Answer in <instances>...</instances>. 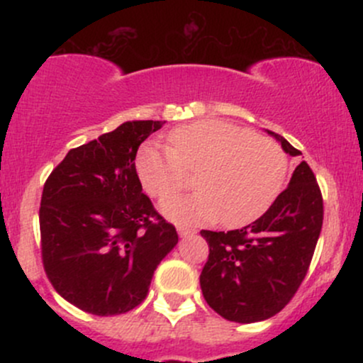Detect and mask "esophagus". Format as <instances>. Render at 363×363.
Listing matches in <instances>:
<instances>
[{"label":"esophagus","instance_id":"obj_1","mask_svg":"<svg viewBox=\"0 0 363 363\" xmlns=\"http://www.w3.org/2000/svg\"><path fill=\"white\" fill-rule=\"evenodd\" d=\"M177 232H179V235H181V237H187V235L194 234V228H187V227H184V225H179Z\"/></svg>","mask_w":363,"mask_h":363}]
</instances>
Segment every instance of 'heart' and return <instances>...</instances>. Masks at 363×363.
Segmentation results:
<instances>
[{
  "label": "heart",
  "instance_id": "b5f03b06",
  "mask_svg": "<svg viewBox=\"0 0 363 363\" xmlns=\"http://www.w3.org/2000/svg\"><path fill=\"white\" fill-rule=\"evenodd\" d=\"M169 148L145 145L136 157L141 184L153 198H167L196 174L193 194L174 196L162 211L182 225L222 216L230 227L251 223L281 193L289 158L268 136L222 119H199L169 133Z\"/></svg>",
  "mask_w": 363,
  "mask_h": 363
}]
</instances>
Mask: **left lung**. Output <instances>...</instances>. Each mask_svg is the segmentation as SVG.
Wrapping results in <instances>:
<instances>
[{"mask_svg":"<svg viewBox=\"0 0 363 363\" xmlns=\"http://www.w3.org/2000/svg\"><path fill=\"white\" fill-rule=\"evenodd\" d=\"M268 133L289 155H302L283 136ZM323 218L319 184L309 165L301 162L289 187L256 222L228 232L201 230L210 247L199 274L208 306L244 324L278 314L309 272Z\"/></svg>","mask_w":363,"mask_h":363,"instance_id":"left-lung-1","label":"left lung"}]
</instances>
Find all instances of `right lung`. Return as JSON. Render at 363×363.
<instances>
[{"mask_svg":"<svg viewBox=\"0 0 363 363\" xmlns=\"http://www.w3.org/2000/svg\"><path fill=\"white\" fill-rule=\"evenodd\" d=\"M165 121H129L72 148L49 174L39 210L40 256L54 290L94 315L145 301L179 237L143 193L135 158Z\"/></svg>","mask_w":363,"mask_h":363,"instance_id":"right-lung-1","label":"right lung"}]
</instances>
